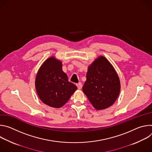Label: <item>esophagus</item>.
<instances>
[{"label":"esophagus","mask_w":152,"mask_h":152,"mask_svg":"<svg viewBox=\"0 0 152 152\" xmlns=\"http://www.w3.org/2000/svg\"><path fill=\"white\" fill-rule=\"evenodd\" d=\"M76 85H77V88H78L79 90L81 89V88H82V83H80V82H79V83H77V84H76Z\"/></svg>","instance_id":"34e87169"}]
</instances>
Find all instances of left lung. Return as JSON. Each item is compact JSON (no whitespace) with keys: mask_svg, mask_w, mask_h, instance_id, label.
<instances>
[{"mask_svg":"<svg viewBox=\"0 0 152 152\" xmlns=\"http://www.w3.org/2000/svg\"><path fill=\"white\" fill-rule=\"evenodd\" d=\"M83 92L97 110L111 106L120 91L118 76L110 62L100 56L89 66Z\"/></svg>","mask_w":152,"mask_h":152,"instance_id":"left-lung-1","label":"left lung"}]
</instances>
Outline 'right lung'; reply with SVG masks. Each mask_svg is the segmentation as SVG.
Here are the masks:
<instances>
[{"mask_svg":"<svg viewBox=\"0 0 152 152\" xmlns=\"http://www.w3.org/2000/svg\"><path fill=\"white\" fill-rule=\"evenodd\" d=\"M35 88L41 100L53 107H62L77 90L62 71L61 62L54 57L48 59L41 66L36 77Z\"/></svg>","mask_w":152,"mask_h":152,"instance_id":"right-lung-1","label":"right lung"}]
</instances>
